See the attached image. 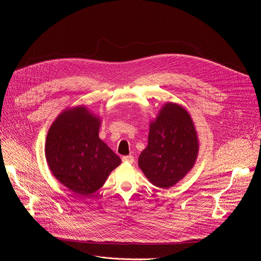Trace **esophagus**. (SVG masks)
<instances>
[{"label":"esophagus","instance_id":"esophagus-1","mask_svg":"<svg viewBox=\"0 0 261 261\" xmlns=\"http://www.w3.org/2000/svg\"><path fill=\"white\" fill-rule=\"evenodd\" d=\"M122 162L132 164L134 162V158H133V155H125V156H122Z\"/></svg>","mask_w":261,"mask_h":261}]
</instances>
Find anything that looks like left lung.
<instances>
[{
  "label": "left lung",
  "instance_id": "obj_1",
  "mask_svg": "<svg viewBox=\"0 0 261 261\" xmlns=\"http://www.w3.org/2000/svg\"><path fill=\"white\" fill-rule=\"evenodd\" d=\"M198 151L193 119L180 105L167 102L150 122L148 146L139 158V166L150 183L169 188L194 167Z\"/></svg>",
  "mask_w": 261,
  "mask_h": 261
}]
</instances>
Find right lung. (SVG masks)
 <instances>
[{"label": "right lung", "mask_w": 261, "mask_h": 261, "mask_svg": "<svg viewBox=\"0 0 261 261\" xmlns=\"http://www.w3.org/2000/svg\"><path fill=\"white\" fill-rule=\"evenodd\" d=\"M100 118L84 107L66 109L48 130L45 158L55 177L77 196L98 190L121 160L98 136Z\"/></svg>", "instance_id": "right-lung-1"}]
</instances>
